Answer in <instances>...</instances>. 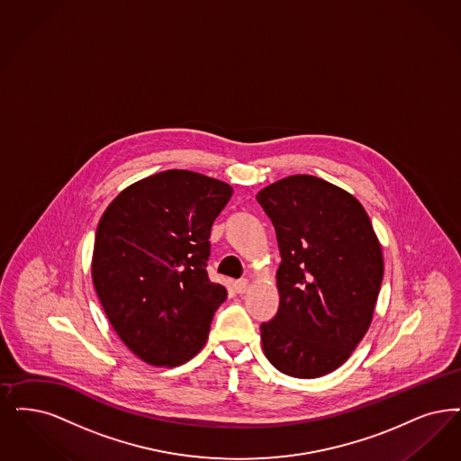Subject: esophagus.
I'll use <instances>...</instances> for the list:
<instances>
[{
	"mask_svg": "<svg viewBox=\"0 0 461 461\" xmlns=\"http://www.w3.org/2000/svg\"><path fill=\"white\" fill-rule=\"evenodd\" d=\"M233 288H235L237 294H245L247 288H249V281L247 279H239V281L233 283Z\"/></svg>",
	"mask_w": 461,
	"mask_h": 461,
	"instance_id": "1",
	"label": "esophagus"
}]
</instances>
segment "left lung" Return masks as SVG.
<instances>
[{
	"label": "left lung",
	"instance_id": "obj_1",
	"mask_svg": "<svg viewBox=\"0 0 461 461\" xmlns=\"http://www.w3.org/2000/svg\"><path fill=\"white\" fill-rule=\"evenodd\" d=\"M258 201L276 230L279 311L260 326L262 350L292 377L343 366L370 328L384 258L364 205L341 186L292 175Z\"/></svg>",
	"mask_w": 461,
	"mask_h": 461
}]
</instances>
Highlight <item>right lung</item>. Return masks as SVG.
I'll return each mask as SVG.
<instances>
[{"label": "right lung", "mask_w": 461, "mask_h": 461, "mask_svg": "<svg viewBox=\"0 0 461 461\" xmlns=\"http://www.w3.org/2000/svg\"><path fill=\"white\" fill-rule=\"evenodd\" d=\"M233 186L167 169L122 190L94 241V288L113 330L140 360L176 367L203 350L228 292L207 277L212 222Z\"/></svg>", "instance_id": "add662e5"}]
</instances>
